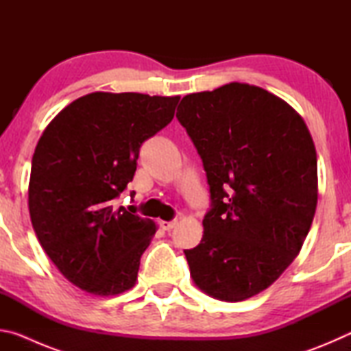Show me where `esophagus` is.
Segmentation results:
<instances>
[{
    "mask_svg": "<svg viewBox=\"0 0 351 351\" xmlns=\"http://www.w3.org/2000/svg\"><path fill=\"white\" fill-rule=\"evenodd\" d=\"M159 224H161V228L164 230H170V229H173L175 226H176V219H175V221H161Z\"/></svg>",
    "mask_w": 351,
    "mask_h": 351,
    "instance_id": "obj_1",
    "label": "esophagus"
}]
</instances>
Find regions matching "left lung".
Wrapping results in <instances>:
<instances>
[{
    "mask_svg": "<svg viewBox=\"0 0 351 351\" xmlns=\"http://www.w3.org/2000/svg\"><path fill=\"white\" fill-rule=\"evenodd\" d=\"M203 159L212 209L184 251L204 294L241 302L299 255L317 206V154L306 123L276 94L230 82L184 96L176 112Z\"/></svg>",
    "mask_w": 351,
    "mask_h": 351,
    "instance_id": "obj_1",
    "label": "left lung"
}]
</instances>
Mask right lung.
<instances>
[{"label": "right lung", "mask_w": 351, "mask_h": 351, "mask_svg": "<svg viewBox=\"0 0 351 351\" xmlns=\"http://www.w3.org/2000/svg\"><path fill=\"white\" fill-rule=\"evenodd\" d=\"M180 96L96 91L58 112L35 147L29 213L47 257L94 295L134 287L158 226L112 209L133 180L142 142L175 116Z\"/></svg>", "instance_id": "obj_1"}]
</instances>
